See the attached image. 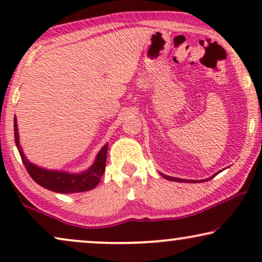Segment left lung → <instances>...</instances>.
I'll return each instance as SVG.
<instances>
[{
    "label": "left lung",
    "mask_w": 262,
    "mask_h": 262,
    "mask_svg": "<svg viewBox=\"0 0 262 262\" xmlns=\"http://www.w3.org/2000/svg\"><path fill=\"white\" fill-rule=\"evenodd\" d=\"M218 174V173H217ZM162 175V177L164 178V179H168V180H170V181H178V182H196V181H192V180H184V179H179V178H171V177H167V175H163V174H161ZM214 177V175H213ZM212 177V178H213ZM211 179V178H210ZM209 179V180H210Z\"/></svg>",
    "instance_id": "1"
}]
</instances>
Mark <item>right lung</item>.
<instances>
[{"instance_id":"obj_1","label":"right lung","mask_w":262,"mask_h":262,"mask_svg":"<svg viewBox=\"0 0 262 262\" xmlns=\"http://www.w3.org/2000/svg\"><path fill=\"white\" fill-rule=\"evenodd\" d=\"M14 137H15V143L17 150L20 152L21 160H23V163L26 167L28 174L41 187L57 193L85 192L95 188L100 180H101V177L103 175V171H105L106 168L107 146L108 145H105L100 150L98 156H96L94 164L88 170H85L81 174H69L64 173V171H52L42 169V168H39L34 166V164H32L31 162H28L19 144V135H17V125L15 118H14Z\"/></svg>"}]
</instances>
